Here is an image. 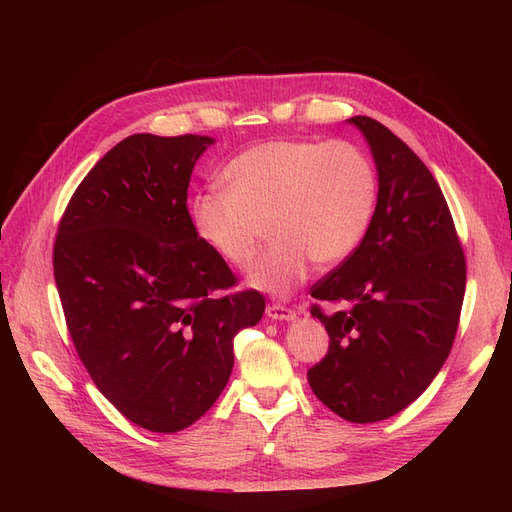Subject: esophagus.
I'll return each mask as SVG.
<instances>
[{"instance_id":"obj_1","label":"esophagus","mask_w":512,"mask_h":512,"mask_svg":"<svg viewBox=\"0 0 512 512\" xmlns=\"http://www.w3.org/2000/svg\"><path fill=\"white\" fill-rule=\"evenodd\" d=\"M267 316H269L271 320H294V318H297V314H294L290 307L280 305V303L269 305V307H267Z\"/></svg>"}]
</instances>
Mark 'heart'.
I'll list each match as a JSON object with an SVG mask.
<instances>
[{"label":"heart","mask_w":512,"mask_h":512,"mask_svg":"<svg viewBox=\"0 0 512 512\" xmlns=\"http://www.w3.org/2000/svg\"><path fill=\"white\" fill-rule=\"evenodd\" d=\"M226 190L194 205V222L211 250L250 271L254 288L288 297L318 265L346 260L369 228L378 179L371 160L348 141H267L239 153L224 170Z\"/></svg>","instance_id":"1"}]
</instances>
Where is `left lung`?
Instances as JSON below:
<instances>
[{"label":"left lung","mask_w":512,"mask_h":512,"mask_svg":"<svg viewBox=\"0 0 512 512\" xmlns=\"http://www.w3.org/2000/svg\"><path fill=\"white\" fill-rule=\"evenodd\" d=\"M374 156L378 203L359 247L312 286L344 305L324 314L329 352L307 371L324 406L350 423L384 421L421 395L453 348L466 256L438 181L371 117H350Z\"/></svg>","instance_id":"8db88e82"}]
</instances>
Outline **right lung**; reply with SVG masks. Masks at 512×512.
<instances>
[{
    "mask_svg": "<svg viewBox=\"0 0 512 512\" xmlns=\"http://www.w3.org/2000/svg\"><path fill=\"white\" fill-rule=\"evenodd\" d=\"M211 136L132 134L89 170L57 228L68 331L100 393L138 427L175 433L220 397L232 339L265 314L198 237L188 211Z\"/></svg>",
    "mask_w": 512,
    "mask_h": 512,
    "instance_id": "1",
    "label": "right lung"
}]
</instances>
